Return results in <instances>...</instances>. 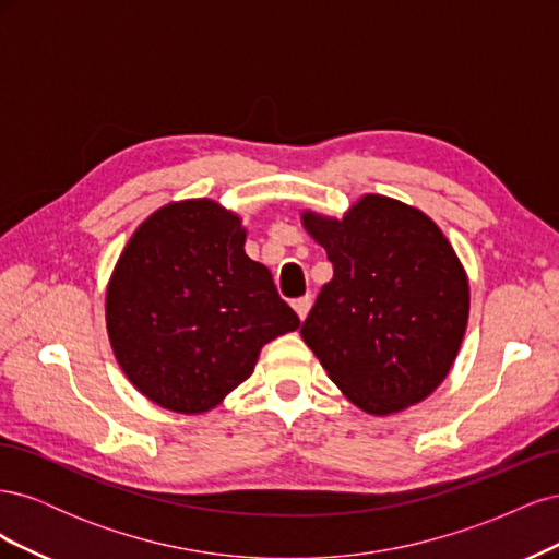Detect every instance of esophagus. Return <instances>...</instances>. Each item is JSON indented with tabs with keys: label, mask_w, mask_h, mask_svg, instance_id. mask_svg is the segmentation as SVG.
I'll use <instances>...</instances> for the list:
<instances>
[{
	"label": "esophagus",
	"mask_w": 559,
	"mask_h": 559,
	"mask_svg": "<svg viewBox=\"0 0 559 559\" xmlns=\"http://www.w3.org/2000/svg\"><path fill=\"white\" fill-rule=\"evenodd\" d=\"M310 308H312V296H302V298L294 300V310L298 312L300 321L310 314Z\"/></svg>",
	"instance_id": "34e87169"
}]
</instances>
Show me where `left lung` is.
Returning <instances> with one entry per match:
<instances>
[{"label":"left lung","mask_w":559,"mask_h":559,"mask_svg":"<svg viewBox=\"0 0 559 559\" xmlns=\"http://www.w3.org/2000/svg\"><path fill=\"white\" fill-rule=\"evenodd\" d=\"M300 224L333 263L300 326L333 384L376 417L431 396L462 347L471 306L445 233L380 193L361 195L343 218L306 210Z\"/></svg>","instance_id":"1"}]
</instances>
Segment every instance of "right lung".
<instances>
[{
    "mask_svg": "<svg viewBox=\"0 0 559 559\" xmlns=\"http://www.w3.org/2000/svg\"><path fill=\"white\" fill-rule=\"evenodd\" d=\"M247 228L210 198L167 202L132 233L107 284L114 357L140 394L200 415L240 386L263 345L300 326Z\"/></svg>",
    "mask_w": 559,
    "mask_h": 559,
    "instance_id": "add662e5",
    "label": "right lung"
}]
</instances>
